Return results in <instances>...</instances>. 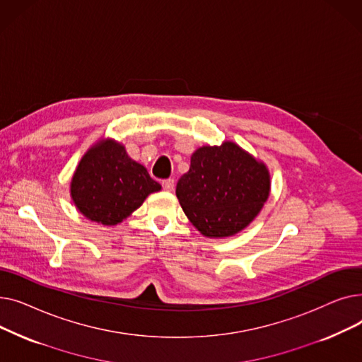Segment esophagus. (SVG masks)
I'll return each mask as SVG.
<instances>
[{
	"mask_svg": "<svg viewBox=\"0 0 362 362\" xmlns=\"http://www.w3.org/2000/svg\"><path fill=\"white\" fill-rule=\"evenodd\" d=\"M161 185H163L164 191L171 192V191H173V189H175V179H165V180L161 182Z\"/></svg>",
	"mask_w": 362,
	"mask_h": 362,
	"instance_id": "esophagus-1",
	"label": "esophagus"
}]
</instances>
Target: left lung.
Instances as JSON below:
<instances>
[{
	"mask_svg": "<svg viewBox=\"0 0 362 362\" xmlns=\"http://www.w3.org/2000/svg\"><path fill=\"white\" fill-rule=\"evenodd\" d=\"M270 173L262 161L235 142L201 146L176 186L186 217L206 238L243 230L270 195Z\"/></svg>",
	"mask_w": 362,
	"mask_h": 362,
	"instance_id": "obj_1",
	"label": "left lung"
}]
</instances>
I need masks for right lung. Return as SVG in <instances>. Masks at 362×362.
Instances as JSON below:
<instances>
[{"instance_id": "obj_1", "label": "right lung", "mask_w": 362, "mask_h": 362, "mask_svg": "<svg viewBox=\"0 0 362 362\" xmlns=\"http://www.w3.org/2000/svg\"><path fill=\"white\" fill-rule=\"evenodd\" d=\"M161 185L146 168L133 161L126 148L114 139L90 146L76 167L70 197L76 208L90 221L104 226L122 223L138 210L146 197Z\"/></svg>"}]
</instances>
